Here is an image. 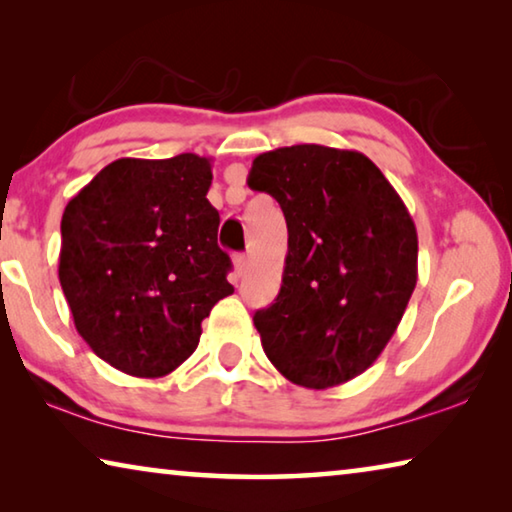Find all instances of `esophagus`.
Instances as JSON below:
<instances>
[{"label":"esophagus","mask_w":512,"mask_h":512,"mask_svg":"<svg viewBox=\"0 0 512 512\" xmlns=\"http://www.w3.org/2000/svg\"><path fill=\"white\" fill-rule=\"evenodd\" d=\"M232 262H235V271L239 275H244V271L248 268V257L244 253H239V255H235V259H232Z\"/></svg>","instance_id":"1"}]
</instances>
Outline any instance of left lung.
I'll return each mask as SVG.
<instances>
[{
	"instance_id": "8db88e82",
	"label": "left lung",
	"mask_w": 512,
	"mask_h": 512,
	"mask_svg": "<svg viewBox=\"0 0 512 512\" xmlns=\"http://www.w3.org/2000/svg\"><path fill=\"white\" fill-rule=\"evenodd\" d=\"M248 187L280 203L282 287L255 311L268 361L325 391L366 372L418 282V232L400 194L359 151L296 144L257 155Z\"/></svg>"
}]
</instances>
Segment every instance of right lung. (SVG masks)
Returning a JSON list of instances; mask_svg holds the SVG:
<instances>
[{"instance_id": "1", "label": "right lung", "mask_w": 512, "mask_h": 512, "mask_svg": "<svg viewBox=\"0 0 512 512\" xmlns=\"http://www.w3.org/2000/svg\"><path fill=\"white\" fill-rule=\"evenodd\" d=\"M212 160L121 158L103 167L60 221L58 280L76 332L133 377H164L192 357L221 298L230 257L207 201Z\"/></svg>"}]
</instances>
